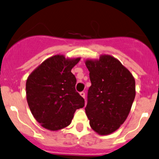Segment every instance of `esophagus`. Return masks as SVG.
Wrapping results in <instances>:
<instances>
[{
    "label": "esophagus",
    "mask_w": 159,
    "mask_h": 159,
    "mask_svg": "<svg viewBox=\"0 0 159 159\" xmlns=\"http://www.w3.org/2000/svg\"><path fill=\"white\" fill-rule=\"evenodd\" d=\"M80 96H81L82 97L84 98V99H85V93H84V92H81V93H80Z\"/></svg>",
    "instance_id": "esophagus-1"
}]
</instances>
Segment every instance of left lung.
Wrapping results in <instances>:
<instances>
[{
  "mask_svg": "<svg viewBox=\"0 0 159 159\" xmlns=\"http://www.w3.org/2000/svg\"><path fill=\"white\" fill-rule=\"evenodd\" d=\"M91 86L85 110L91 128L106 135L117 130L128 117L135 96L133 76L119 60L101 55L85 61Z\"/></svg>",
  "mask_w": 159,
  "mask_h": 159,
  "instance_id": "left-lung-1",
  "label": "left lung"
}]
</instances>
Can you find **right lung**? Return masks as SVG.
<instances>
[{"instance_id":"right-lung-1","label":"right lung","mask_w":159,"mask_h":159,"mask_svg":"<svg viewBox=\"0 0 159 159\" xmlns=\"http://www.w3.org/2000/svg\"><path fill=\"white\" fill-rule=\"evenodd\" d=\"M80 57H50L27 77L26 95L34 119L42 127L58 131L68 126L76 109L84 106V99L76 91V79L71 70Z\"/></svg>"}]
</instances>
